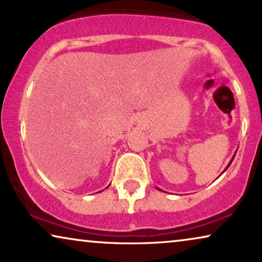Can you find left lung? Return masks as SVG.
<instances>
[{
  "mask_svg": "<svg viewBox=\"0 0 262 262\" xmlns=\"http://www.w3.org/2000/svg\"><path fill=\"white\" fill-rule=\"evenodd\" d=\"M233 159H235V156H233V158H232V159H231V161H230V164H229V165H227V167H226V168H225V169H227V168H229V166H230V165H231V162H232V160H233Z\"/></svg>",
  "mask_w": 262,
  "mask_h": 262,
  "instance_id": "8db88e82",
  "label": "left lung"
}]
</instances>
